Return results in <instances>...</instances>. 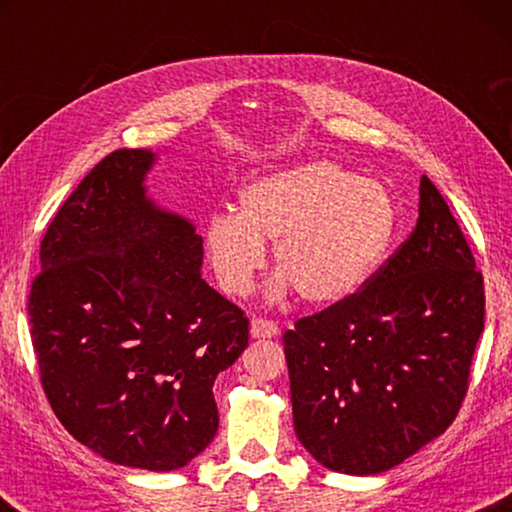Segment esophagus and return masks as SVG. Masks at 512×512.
<instances>
[{
    "label": "esophagus",
    "mask_w": 512,
    "mask_h": 512,
    "mask_svg": "<svg viewBox=\"0 0 512 512\" xmlns=\"http://www.w3.org/2000/svg\"><path fill=\"white\" fill-rule=\"evenodd\" d=\"M250 334H253V339H275L280 334V327L273 320L253 318L250 320Z\"/></svg>",
    "instance_id": "obj_1"
}]
</instances>
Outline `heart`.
Wrapping results in <instances>:
<instances>
[{"label":"heart","mask_w":512,"mask_h":512,"mask_svg":"<svg viewBox=\"0 0 512 512\" xmlns=\"http://www.w3.org/2000/svg\"><path fill=\"white\" fill-rule=\"evenodd\" d=\"M397 205L384 183L329 160H309L255 178L237 214L207 219L205 250L219 287L246 296L273 244L280 273L271 296L289 289L309 305H336L375 273L395 235Z\"/></svg>","instance_id":"heart-1"}]
</instances>
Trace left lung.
I'll return each mask as SVG.
<instances>
[{"mask_svg":"<svg viewBox=\"0 0 512 512\" xmlns=\"http://www.w3.org/2000/svg\"><path fill=\"white\" fill-rule=\"evenodd\" d=\"M418 223L359 293L284 334L293 427L327 470H391L438 438L467 393L483 277L436 185Z\"/></svg>","mask_w":512,"mask_h":512,"instance_id":"1","label":"left lung"}]
</instances>
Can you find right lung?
I'll return each mask as SVG.
<instances>
[{"label": "right lung", "instance_id": "add662e5", "mask_svg": "<svg viewBox=\"0 0 512 512\" xmlns=\"http://www.w3.org/2000/svg\"><path fill=\"white\" fill-rule=\"evenodd\" d=\"M149 149L106 155L40 244L29 323L56 418L110 463L171 472L219 429L214 379L248 318L201 277L203 237L146 196Z\"/></svg>", "mask_w": 512, "mask_h": 512}]
</instances>
